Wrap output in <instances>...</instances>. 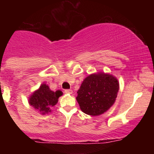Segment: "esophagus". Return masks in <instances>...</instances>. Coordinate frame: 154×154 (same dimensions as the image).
I'll return each mask as SVG.
<instances>
[{
	"instance_id": "34e87169",
	"label": "esophagus",
	"mask_w": 154,
	"mask_h": 154,
	"mask_svg": "<svg viewBox=\"0 0 154 154\" xmlns=\"http://www.w3.org/2000/svg\"><path fill=\"white\" fill-rule=\"evenodd\" d=\"M73 91L71 89H66L65 90V93H66V94H72Z\"/></svg>"
}]
</instances>
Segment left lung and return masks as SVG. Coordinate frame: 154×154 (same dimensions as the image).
Segmentation results:
<instances>
[{"label":"left lung","mask_w":154,"mask_h":154,"mask_svg":"<svg viewBox=\"0 0 154 154\" xmlns=\"http://www.w3.org/2000/svg\"><path fill=\"white\" fill-rule=\"evenodd\" d=\"M119 89L118 80L110 74H91L82 83L77 100L80 109L89 116H99L113 105Z\"/></svg>","instance_id":"left-lung-1"}]
</instances>
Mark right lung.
Returning a JSON list of instances; mask_svg holds the SVG:
<instances>
[{
    "label": "right lung",
    "mask_w": 154,
    "mask_h": 154,
    "mask_svg": "<svg viewBox=\"0 0 154 154\" xmlns=\"http://www.w3.org/2000/svg\"><path fill=\"white\" fill-rule=\"evenodd\" d=\"M62 94L63 92L60 90L53 91L50 90L47 85L42 84L30 96L29 103L32 107L38 109L42 114H45L51 111V107L57 104L58 98Z\"/></svg>",
    "instance_id": "add662e5"
}]
</instances>
